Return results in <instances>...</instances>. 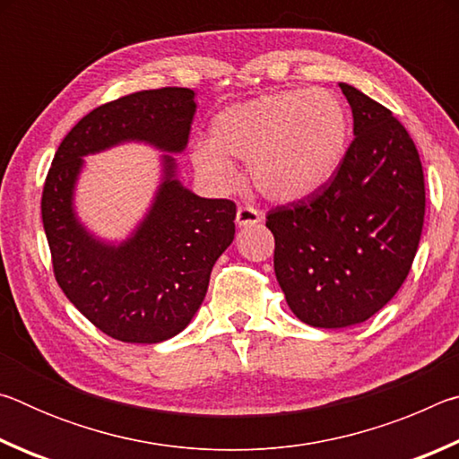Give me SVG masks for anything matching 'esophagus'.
<instances>
[{"mask_svg":"<svg viewBox=\"0 0 459 459\" xmlns=\"http://www.w3.org/2000/svg\"><path fill=\"white\" fill-rule=\"evenodd\" d=\"M261 212L253 206H238L237 211V224L238 227H251V224L261 222Z\"/></svg>","mask_w":459,"mask_h":459,"instance_id":"34e87169","label":"esophagus"}]
</instances>
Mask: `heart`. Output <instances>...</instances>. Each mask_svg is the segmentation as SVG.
I'll return each instance as SVG.
<instances>
[{"label": "heart", "mask_w": 459, "mask_h": 459, "mask_svg": "<svg viewBox=\"0 0 459 459\" xmlns=\"http://www.w3.org/2000/svg\"><path fill=\"white\" fill-rule=\"evenodd\" d=\"M351 113L324 89H291L222 108L192 161L221 184L235 180L230 160L248 164L263 196L293 202L322 190L342 166L351 143Z\"/></svg>", "instance_id": "heart-1"}]
</instances>
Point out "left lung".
I'll list each match as a JSON object with an SVG mask.
<instances>
[{"mask_svg": "<svg viewBox=\"0 0 459 459\" xmlns=\"http://www.w3.org/2000/svg\"><path fill=\"white\" fill-rule=\"evenodd\" d=\"M354 139L312 196L273 206V267L287 306L316 328H346L385 307L413 265L425 178L409 131L377 100L340 82Z\"/></svg>", "mask_w": 459, "mask_h": 459, "instance_id": "1", "label": "left lung"}]
</instances>
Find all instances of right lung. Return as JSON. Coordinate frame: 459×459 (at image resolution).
Returning <instances> with one entry per match:
<instances>
[{
    "label": "right lung",
    "instance_id": "add662e5",
    "mask_svg": "<svg viewBox=\"0 0 459 459\" xmlns=\"http://www.w3.org/2000/svg\"><path fill=\"white\" fill-rule=\"evenodd\" d=\"M196 111L194 91L164 87L131 92L92 108L62 139L42 190V224L56 283L71 304L121 342L155 344L182 332L196 314L216 259L235 238L237 204L200 198L166 180L142 227L121 247L92 238L74 219L73 188L82 155L126 139L182 152Z\"/></svg>",
    "mask_w": 459,
    "mask_h": 459
}]
</instances>
